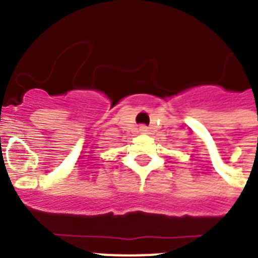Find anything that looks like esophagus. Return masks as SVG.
<instances>
[{"instance_id":"34e87169","label":"esophagus","mask_w":258,"mask_h":258,"mask_svg":"<svg viewBox=\"0 0 258 258\" xmlns=\"http://www.w3.org/2000/svg\"><path fill=\"white\" fill-rule=\"evenodd\" d=\"M140 131L142 132V133H146V132H149V129H147V126L142 125V126H140Z\"/></svg>"}]
</instances>
